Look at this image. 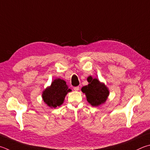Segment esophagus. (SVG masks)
I'll return each instance as SVG.
<instances>
[{
    "mask_svg": "<svg viewBox=\"0 0 150 150\" xmlns=\"http://www.w3.org/2000/svg\"><path fill=\"white\" fill-rule=\"evenodd\" d=\"M73 90H74L75 91H78L79 90V86H75L73 88Z\"/></svg>",
    "mask_w": 150,
    "mask_h": 150,
    "instance_id": "obj_1",
    "label": "esophagus"
}]
</instances>
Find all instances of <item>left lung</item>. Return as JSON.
<instances>
[{"label":"left lung","mask_w":150,"mask_h":150,"mask_svg":"<svg viewBox=\"0 0 150 150\" xmlns=\"http://www.w3.org/2000/svg\"><path fill=\"white\" fill-rule=\"evenodd\" d=\"M88 85L84 86L81 91L85 94L86 100L93 107L104 103L110 95V91L105 84L100 82L97 78L89 76L87 78Z\"/></svg>","instance_id":"8db88e82"}]
</instances>
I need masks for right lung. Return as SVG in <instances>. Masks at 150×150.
<instances>
[{
	"label": "right lung",
	"instance_id": "add662e5",
	"mask_svg": "<svg viewBox=\"0 0 150 150\" xmlns=\"http://www.w3.org/2000/svg\"><path fill=\"white\" fill-rule=\"evenodd\" d=\"M71 90L68 88L66 82L58 78L52 82L50 86H47L42 91V100L48 107L56 108L64 103L65 97Z\"/></svg>",
	"mask_w": 150,
	"mask_h": 150
}]
</instances>
